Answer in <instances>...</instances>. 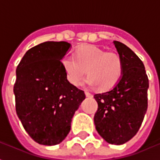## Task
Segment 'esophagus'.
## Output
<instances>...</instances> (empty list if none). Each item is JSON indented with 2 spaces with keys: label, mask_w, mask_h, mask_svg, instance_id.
<instances>
[{
  "label": "esophagus",
  "mask_w": 160,
  "mask_h": 160,
  "mask_svg": "<svg viewBox=\"0 0 160 160\" xmlns=\"http://www.w3.org/2000/svg\"><path fill=\"white\" fill-rule=\"evenodd\" d=\"M85 94H86V96H87V98H92V94H91L90 92H85Z\"/></svg>",
  "instance_id": "esophagus-1"
}]
</instances>
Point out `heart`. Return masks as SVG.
<instances>
[{"label":"heart","mask_w":160,"mask_h":160,"mask_svg":"<svg viewBox=\"0 0 160 160\" xmlns=\"http://www.w3.org/2000/svg\"><path fill=\"white\" fill-rule=\"evenodd\" d=\"M61 64L68 81L77 87L87 73L86 84L102 92L111 90L120 81L123 62L120 55L92 44L78 47L73 56H64Z\"/></svg>","instance_id":"b5f03b06"}]
</instances>
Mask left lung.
<instances>
[{
	"mask_svg": "<svg viewBox=\"0 0 160 160\" xmlns=\"http://www.w3.org/2000/svg\"><path fill=\"white\" fill-rule=\"evenodd\" d=\"M122 59L123 72L111 90L94 95L98 111L94 124L110 144L122 145L136 134L148 110V78L141 60L128 46L113 41Z\"/></svg>",
	"mask_w": 160,
	"mask_h": 160,
	"instance_id": "8db88e82",
	"label": "left lung"
}]
</instances>
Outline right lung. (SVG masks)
Returning <instances> with one entry per match:
<instances>
[{"instance_id":"right-lung-1","label":"right lung","mask_w":160,"mask_h":160,"mask_svg":"<svg viewBox=\"0 0 160 160\" xmlns=\"http://www.w3.org/2000/svg\"><path fill=\"white\" fill-rule=\"evenodd\" d=\"M69 42H48L34 46L17 67L13 87L16 112L38 144L55 146L66 138L71 122L86 95L68 81L61 60Z\"/></svg>"}]
</instances>
